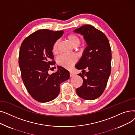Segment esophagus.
<instances>
[{
  "instance_id": "esophagus-1",
  "label": "esophagus",
  "mask_w": 135,
  "mask_h": 135,
  "mask_svg": "<svg viewBox=\"0 0 135 135\" xmlns=\"http://www.w3.org/2000/svg\"><path fill=\"white\" fill-rule=\"evenodd\" d=\"M69 74H70V77H72V76H73L74 75V74L72 72H69Z\"/></svg>"
}]
</instances>
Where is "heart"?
<instances>
[{"label": "heart", "mask_w": 135, "mask_h": 135, "mask_svg": "<svg viewBox=\"0 0 135 135\" xmlns=\"http://www.w3.org/2000/svg\"><path fill=\"white\" fill-rule=\"evenodd\" d=\"M67 39L74 46H77L80 43V38L74 34H70L67 37ZM59 41H56L52 46V52L54 54L58 53ZM77 57L74 54L63 55L60 56L57 60V63L60 66L66 69L72 68L77 62Z\"/></svg>", "instance_id": "b5f03b06"}]
</instances>
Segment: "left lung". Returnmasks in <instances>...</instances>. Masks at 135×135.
Listing matches in <instances>:
<instances>
[{"mask_svg":"<svg viewBox=\"0 0 135 135\" xmlns=\"http://www.w3.org/2000/svg\"><path fill=\"white\" fill-rule=\"evenodd\" d=\"M74 32L83 35L88 45L75 66L76 69H82V73L78 75L83 80L76 93L84 100H95L103 94L111 73L112 52L109 40L102 32L91 25H84Z\"/></svg>","mask_w":135,"mask_h":135,"instance_id":"8db88e82","label":"left lung"}]
</instances>
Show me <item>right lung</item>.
Returning a JSON list of instances; mask_svg holds the SVG:
<instances>
[{
    "label": "right lung",
    "instance_id": "right-lung-1",
    "mask_svg": "<svg viewBox=\"0 0 135 135\" xmlns=\"http://www.w3.org/2000/svg\"><path fill=\"white\" fill-rule=\"evenodd\" d=\"M63 32L40 30L26 37L21 44L18 56L21 76L28 93L38 102L54 100L60 93V84L69 78V72L62 67L55 73H48L55 63L53 45Z\"/></svg>",
    "mask_w": 135,
    "mask_h": 135
}]
</instances>
